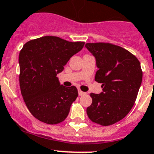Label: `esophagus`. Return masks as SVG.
Returning <instances> with one entry per match:
<instances>
[{"label": "esophagus", "instance_id": "esophagus-1", "mask_svg": "<svg viewBox=\"0 0 154 154\" xmlns=\"http://www.w3.org/2000/svg\"><path fill=\"white\" fill-rule=\"evenodd\" d=\"M78 94H79V95H80V96H82V95H84V94H86V93L83 92L82 91H80V90L79 89L78 90Z\"/></svg>", "mask_w": 154, "mask_h": 154}]
</instances>
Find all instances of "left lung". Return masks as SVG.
<instances>
[{
    "label": "left lung",
    "mask_w": 154,
    "mask_h": 154,
    "mask_svg": "<svg viewBox=\"0 0 154 154\" xmlns=\"http://www.w3.org/2000/svg\"><path fill=\"white\" fill-rule=\"evenodd\" d=\"M85 47L95 57V80L103 88L100 94H90L87 116L100 125H112L124 119L135 103L142 82L140 63L127 50L110 43H87Z\"/></svg>",
    "instance_id": "8db88e82"
}]
</instances>
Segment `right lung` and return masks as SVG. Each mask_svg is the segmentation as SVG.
Wrapping results in <instances>:
<instances>
[{
    "label": "right lung",
    "mask_w": 154,
    "mask_h": 154,
    "mask_svg": "<svg viewBox=\"0 0 154 154\" xmlns=\"http://www.w3.org/2000/svg\"><path fill=\"white\" fill-rule=\"evenodd\" d=\"M84 45V42H70L54 36L23 45L19 54L20 91L29 111L40 121L57 124L67 118L78 92L75 86L61 85L57 74Z\"/></svg>",
    "instance_id": "add662e5"
}]
</instances>
